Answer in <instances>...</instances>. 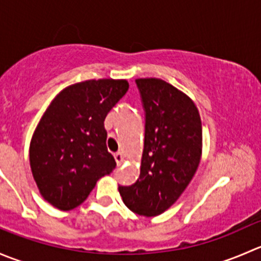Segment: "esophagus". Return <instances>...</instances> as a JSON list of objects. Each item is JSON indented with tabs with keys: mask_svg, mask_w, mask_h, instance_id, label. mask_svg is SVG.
<instances>
[{
	"mask_svg": "<svg viewBox=\"0 0 261 261\" xmlns=\"http://www.w3.org/2000/svg\"><path fill=\"white\" fill-rule=\"evenodd\" d=\"M114 156H115V160H116V164L117 165H121L123 163V155H122V152H115L114 154Z\"/></svg>",
	"mask_w": 261,
	"mask_h": 261,
	"instance_id": "1",
	"label": "esophagus"
}]
</instances>
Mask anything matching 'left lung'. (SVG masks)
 I'll return each mask as SVG.
<instances>
[{"instance_id":"left-lung-1","label":"left lung","mask_w":261,"mask_h":261,"mask_svg":"<svg viewBox=\"0 0 261 261\" xmlns=\"http://www.w3.org/2000/svg\"><path fill=\"white\" fill-rule=\"evenodd\" d=\"M145 109L140 177L118 186L131 211L154 217L177 202L196 174L202 156V122L191 97L159 78H138Z\"/></svg>"}]
</instances>
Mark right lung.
Instances as JSON below:
<instances>
[{"mask_svg": "<svg viewBox=\"0 0 261 261\" xmlns=\"http://www.w3.org/2000/svg\"><path fill=\"white\" fill-rule=\"evenodd\" d=\"M128 89L126 80H89L54 97L33 134L30 168L41 197L60 211L83 203L115 169L105 118Z\"/></svg>", "mask_w": 261, "mask_h": 261, "instance_id": "add662e5", "label": "right lung"}]
</instances>
